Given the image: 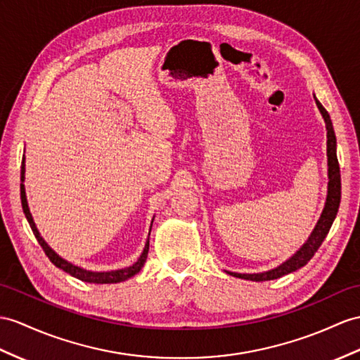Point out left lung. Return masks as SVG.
<instances>
[{
    "mask_svg": "<svg viewBox=\"0 0 360 360\" xmlns=\"http://www.w3.org/2000/svg\"><path fill=\"white\" fill-rule=\"evenodd\" d=\"M316 105L322 114L323 120H326L327 157H328V191H327V201H326V206H323L321 218L318 220L316 226H314L309 240L304 243V246L297 250L292 258H288L285 262H283L281 266L267 271H262V274H233V271H227V274H231L232 276L241 278V279H250V281H270V279H278L287 274H292V271L297 269L304 267L307 262L313 258L314 253L318 252L322 241L326 240L333 221H335L339 203H340V169H339V162L336 155V136H335V129H333L330 114L327 112L326 108L322 107L318 99H316Z\"/></svg>",
    "mask_w": 360,
    "mask_h": 360,
    "instance_id": "1",
    "label": "left lung"
}]
</instances>
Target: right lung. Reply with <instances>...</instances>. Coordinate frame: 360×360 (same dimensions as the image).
<instances>
[{"instance_id":"obj_1","label":"right lung","mask_w":360,"mask_h":360,"mask_svg":"<svg viewBox=\"0 0 360 360\" xmlns=\"http://www.w3.org/2000/svg\"><path fill=\"white\" fill-rule=\"evenodd\" d=\"M24 172H25V165H24V159H22V165H21V205H22V210H24V215L25 218H27V221L32 227L33 231V235L37 236L38 243L41 244L42 250L46 252V255L49 257V259L53 262V264L59 269H63L64 271H67L68 275H72L77 279H81V281H85V283H94V284H114V283H122L125 281V279L134 276L136 274H139L140 269L143 267L145 261H146V257H148V250H150V238L146 240L145 243V249L142 252V255H140V258L134 262L133 266H129L127 269H120V270H111V271H90V270H85V269H81L77 267L75 264H72V262L65 261L64 258H60L58 253L55 250H51V248L49 246V244L44 241V238L41 236L39 231L37 229V224H34L33 218H32V214H30V209H29V205H27V197H25V188H24ZM151 232V231H150Z\"/></svg>"}]
</instances>
